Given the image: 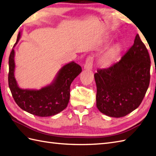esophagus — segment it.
<instances>
[{
    "label": "esophagus",
    "mask_w": 156,
    "mask_h": 156,
    "mask_svg": "<svg viewBox=\"0 0 156 156\" xmlns=\"http://www.w3.org/2000/svg\"><path fill=\"white\" fill-rule=\"evenodd\" d=\"M92 62H93V59H92V57L88 58L84 66V69H86V70H91L92 68Z\"/></svg>",
    "instance_id": "obj_1"
}]
</instances>
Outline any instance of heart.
I'll return each instance as SVG.
<instances>
[{
    "label": "heart",
    "mask_w": 156,
    "mask_h": 156,
    "mask_svg": "<svg viewBox=\"0 0 156 156\" xmlns=\"http://www.w3.org/2000/svg\"><path fill=\"white\" fill-rule=\"evenodd\" d=\"M121 45H115L109 50L107 54H105L101 59V63L103 66H107L112 61L118 53L121 51Z\"/></svg>",
    "instance_id": "obj_1"
}]
</instances>
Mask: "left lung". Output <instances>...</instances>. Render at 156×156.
Returning <instances> with one entry per match:
<instances>
[{"mask_svg": "<svg viewBox=\"0 0 156 156\" xmlns=\"http://www.w3.org/2000/svg\"><path fill=\"white\" fill-rule=\"evenodd\" d=\"M150 58L138 34L119 62L94 74L97 107L102 113L122 117L141 103L150 80Z\"/></svg>", "mask_w": 156, "mask_h": 156, "instance_id": "obj_1", "label": "left lung"}]
</instances>
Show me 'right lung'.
I'll use <instances>...</instances> for the list:
<instances>
[{"mask_svg": "<svg viewBox=\"0 0 156 156\" xmlns=\"http://www.w3.org/2000/svg\"><path fill=\"white\" fill-rule=\"evenodd\" d=\"M21 37V31L10 54L9 59V86L15 102L23 111L38 117H50L57 115L66 108L69 100L70 85L80 74L82 68L74 62L64 65L56 74L51 84L36 89H23L15 77V50Z\"/></svg>", "mask_w": 156, "mask_h": 156, "instance_id": "add662e5", "label": "right lung"}]
</instances>
